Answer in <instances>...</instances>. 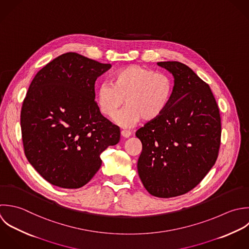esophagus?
I'll return each instance as SVG.
<instances>
[{"label":"esophagus","mask_w":249,"mask_h":249,"mask_svg":"<svg viewBox=\"0 0 249 249\" xmlns=\"http://www.w3.org/2000/svg\"><path fill=\"white\" fill-rule=\"evenodd\" d=\"M121 136L123 138H129L131 136V132L128 131V130H122L121 131Z\"/></svg>","instance_id":"1"}]
</instances>
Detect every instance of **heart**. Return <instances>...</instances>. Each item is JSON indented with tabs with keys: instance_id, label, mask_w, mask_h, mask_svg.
Here are the masks:
<instances>
[{
	"instance_id": "heart-1",
	"label": "heart",
	"mask_w": 249,
	"mask_h": 249,
	"mask_svg": "<svg viewBox=\"0 0 249 249\" xmlns=\"http://www.w3.org/2000/svg\"><path fill=\"white\" fill-rule=\"evenodd\" d=\"M173 92L174 83L168 74L131 65L116 71L110 82L99 86L97 102L101 112L113 118L125 99L127 106L117 115L116 122L131 127L142 118L146 122L159 118L169 107Z\"/></svg>"
}]
</instances>
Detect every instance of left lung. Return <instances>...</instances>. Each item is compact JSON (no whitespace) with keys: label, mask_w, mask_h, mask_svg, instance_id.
I'll return each instance as SVG.
<instances>
[{"label":"left lung","mask_w":249,"mask_h":249,"mask_svg":"<svg viewBox=\"0 0 249 249\" xmlns=\"http://www.w3.org/2000/svg\"><path fill=\"white\" fill-rule=\"evenodd\" d=\"M175 78L167 110L136 132L142 144L138 173L159 198L183 195L207 176L218 156L221 119L214 96L188 66L158 62Z\"/></svg>","instance_id":"1"}]
</instances>
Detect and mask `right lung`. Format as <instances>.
I'll return each instance as SVG.
<instances>
[{
    "instance_id": "add662e5",
    "label": "right lung",
    "mask_w": 249,
    "mask_h": 249,
    "mask_svg": "<svg viewBox=\"0 0 249 249\" xmlns=\"http://www.w3.org/2000/svg\"><path fill=\"white\" fill-rule=\"evenodd\" d=\"M110 67L68 52L29 86L20 115L24 152L52 185L76 189L88 183L102 166L101 153L120 140L119 127L95 102V81Z\"/></svg>"
}]
</instances>
